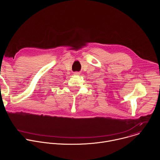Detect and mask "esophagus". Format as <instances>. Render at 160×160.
Segmentation results:
<instances>
[{
  "mask_svg": "<svg viewBox=\"0 0 160 160\" xmlns=\"http://www.w3.org/2000/svg\"><path fill=\"white\" fill-rule=\"evenodd\" d=\"M80 72H74V75H80Z\"/></svg>",
  "mask_w": 160,
  "mask_h": 160,
  "instance_id": "1",
  "label": "esophagus"
}]
</instances>
